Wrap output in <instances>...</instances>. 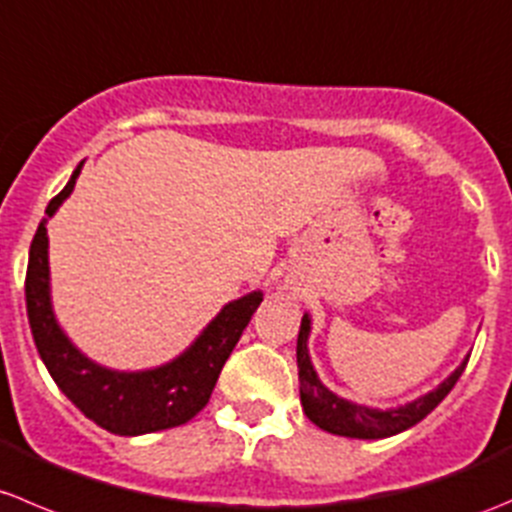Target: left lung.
<instances>
[{
    "mask_svg": "<svg viewBox=\"0 0 512 512\" xmlns=\"http://www.w3.org/2000/svg\"><path fill=\"white\" fill-rule=\"evenodd\" d=\"M308 336H311V316L303 313L301 318V331H298L296 343V361H298V383H301V406L308 421L316 423L321 430H328L333 435H346V438H363V440H376L388 438V435L403 433V430L413 428L421 423L423 418L453 391L455 381L460 373L465 371V358L435 391L426 393V396L416 398V401L406 403L398 408H368L358 406V403L346 401V398L336 396L328 391L318 378L316 368H313L311 356H308Z\"/></svg>",
    "mask_w": 512,
    "mask_h": 512,
    "instance_id": "1",
    "label": "left lung"
}]
</instances>
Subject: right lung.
Here are the masks:
<instances>
[{
  "label": "right lung",
  "instance_id": "add662e5",
  "mask_svg": "<svg viewBox=\"0 0 512 512\" xmlns=\"http://www.w3.org/2000/svg\"><path fill=\"white\" fill-rule=\"evenodd\" d=\"M82 164L74 169L69 184L49 201L47 219H42L32 246L24 293L34 343L64 396L89 421L116 435H144L154 430L184 426L209 403L226 358L249 326L261 291H251L226 303L219 316L201 331V336L174 361L149 371H111L86 358L57 323L49 291V236L47 221L74 191Z\"/></svg>",
  "mask_w": 512,
  "mask_h": 512
}]
</instances>
